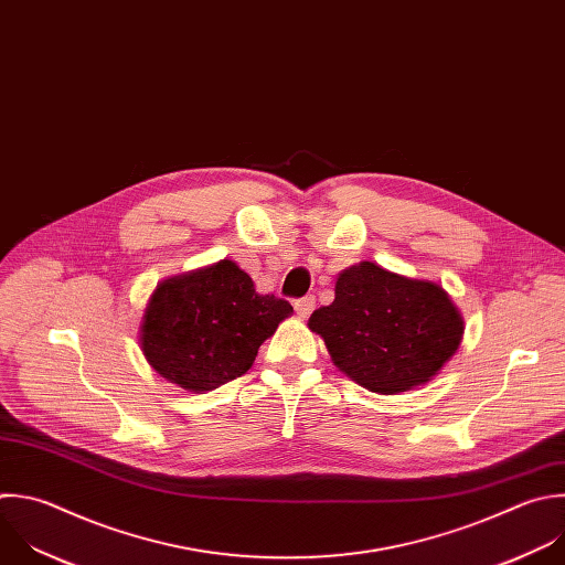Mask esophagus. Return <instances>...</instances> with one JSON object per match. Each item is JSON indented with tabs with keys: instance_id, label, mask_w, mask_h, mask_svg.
<instances>
[{
	"instance_id": "34e87169",
	"label": "esophagus",
	"mask_w": 565,
	"mask_h": 565,
	"mask_svg": "<svg viewBox=\"0 0 565 565\" xmlns=\"http://www.w3.org/2000/svg\"><path fill=\"white\" fill-rule=\"evenodd\" d=\"M312 308H315V297L312 295H306V297L295 301V310H297L299 317H308L312 312Z\"/></svg>"
}]
</instances>
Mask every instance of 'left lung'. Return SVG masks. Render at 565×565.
<instances>
[{"label":"left lung","mask_w":565,"mask_h":565,"mask_svg":"<svg viewBox=\"0 0 565 565\" xmlns=\"http://www.w3.org/2000/svg\"><path fill=\"white\" fill-rule=\"evenodd\" d=\"M308 328L352 382L399 395L428 384L450 361L463 317L439 284L361 262L339 273L334 301L317 308Z\"/></svg>","instance_id":"left-lung-1"}]
</instances>
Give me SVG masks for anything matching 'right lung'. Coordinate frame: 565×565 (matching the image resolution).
Instances as JSON below:
<instances>
[{
	"instance_id": "right-lung-1",
	"label": "right lung",
	"mask_w": 565,
	"mask_h": 565,
	"mask_svg": "<svg viewBox=\"0 0 565 565\" xmlns=\"http://www.w3.org/2000/svg\"><path fill=\"white\" fill-rule=\"evenodd\" d=\"M292 315L275 295L255 292L231 259L163 279L141 321L146 361L183 391H215L250 370L259 345Z\"/></svg>"
}]
</instances>
